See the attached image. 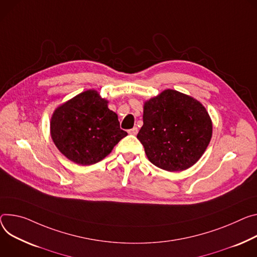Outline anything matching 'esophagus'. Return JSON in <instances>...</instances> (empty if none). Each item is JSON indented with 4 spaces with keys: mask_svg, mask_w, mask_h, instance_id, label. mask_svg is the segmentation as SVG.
<instances>
[{
    "mask_svg": "<svg viewBox=\"0 0 257 257\" xmlns=\"http://www.w3.org/2000/svg\"><path fill=\"white\" fill-rule=\"evenodd\" d=\"M128 132H129V134H132V135H136V134L138 133V128H137V127H134V128L130 129Z\"/></svg>",
    "mask_w": 257,
    "mask_h": 257,
    "instance_id": "obj_1",
    "label": "esophagus"
}]
</instances>
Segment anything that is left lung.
Here are the masks:
<instances>
[{"label": "left lung", "instance_id": "left-lung-1", "mask_svg": "<svg viewBox=\"0 0 257 257\" xmlns=\"http://www.w3.org/2000/svg\"><path fill=\"white\" fill-rule=\"evenodd\" d=\"M212 137V121L196 98L172 89L144 103V125L137 134L151 163L163 170L189 169Z\"/></svg>", "mask_w": 257, "mask_h": 257}]
</instances>
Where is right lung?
<instances>
[{"instance_id":"obj_1","label":"right lung","mask_w":257,"mask_h":257,"mask_svg":"<svg viewBox=\"0 0 257 257\" xmlns=\"http://www.w3.org/2000/svg\"><path fill=\"white\" fill-rule=\"evenodd\" d=\"M108 100L90 89L60 104L50 121L51 138L69 161L87 166L104 159L127 132Z\"/></svg>"}]
</instances>
